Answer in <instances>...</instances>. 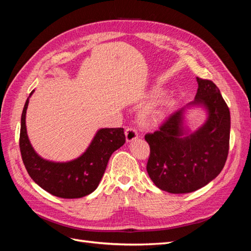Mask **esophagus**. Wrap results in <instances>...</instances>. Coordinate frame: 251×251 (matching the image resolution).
<instances>
[{
	"label": "esophagus",
	"instance_id": "esophagus-1",
	"mask_svg": "<svg viewBox=\"0 0 251 251\" xmlns=\"http://www.w3.org/2000/svg\"><path fill=\"white\" fill-rule=\"evenodd\" d=\"M125 134H126V142H132V141H134V140H136V139L138 138L137 132H136L134 128H131V127L126 128Z\"/></svg>",
	"mask_w": 251,
	"mask_h": 251
}]
</instances>
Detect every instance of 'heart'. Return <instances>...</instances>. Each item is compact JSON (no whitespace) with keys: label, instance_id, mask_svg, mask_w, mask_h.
Segmentation results:
<instances>
[{"label":"heart","instance_id":"1","mask_svg":"<svg viewBox=\"0 0 251 251\" xmlns=\"http://www.w3.org/2000/svg\"><path fill=\"white\" fill-rule=\"evenodd\" d=\"M162 94L161 90H151L149 93V98H155ZM176 104V101L173 97H166L165 100L159 101L158 103L151 105L143 109L140 113V123L147 128H154L162 125L168 118L171 110Z\"/></svg>","mask_w":251,"mask_h":251}]
</instances>
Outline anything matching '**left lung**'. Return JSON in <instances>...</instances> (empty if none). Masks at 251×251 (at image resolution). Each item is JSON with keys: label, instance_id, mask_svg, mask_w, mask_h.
<instances>
[{"label": "left lung", "instance_id": "1", "mask_svg": "<svg viewBox=\"0 0 251 251\" xmlns=\"http://www.w3.org/2000/svg\"><path fill=\"white\" fill-rule=\"evenodd\" d=\"M195 100L170 116L154 134H147L151 154L147 171L155 185L171 194L197 191L223 170L229 150L230 113L219 88L197 77ZM194 107L205 112V121L192 132L186 114Z\"/></svg>", "mask_w": 251, "mask_h": 251}]
</instances>
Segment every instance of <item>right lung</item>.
Masks as SVG:
<instances>
[{
  "label": "right lung",
  "mask_w": 251,
  "mask_h": 251,
  "mask_svg": "<svg viewBox=\"0 0 251 251\" xmlns=\"http://www.w3.org/2000/svg\"><path fill=\"white\" fill-rule=\"evenodd\" d=\"M33 92L34 90L23 109L20 133L22 159L29 176L45 191L59 198H81L93 193L103 176L111 155L126 142L124 128H100L86 151L73 160H47L36 153L27 134L26 113Z\"/></svg>",
  "instance_id": "right-lung-1"
}]
</instances>
